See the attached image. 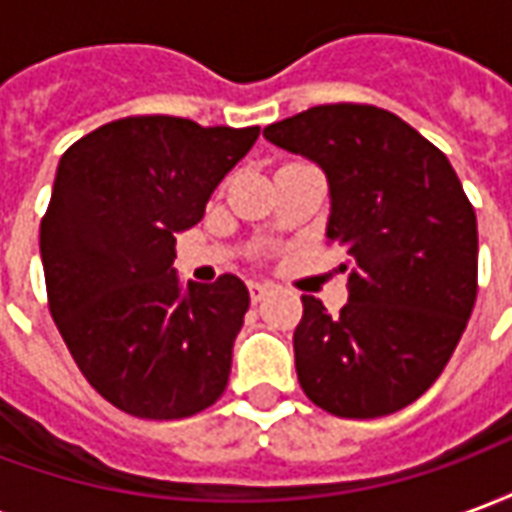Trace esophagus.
<instances>
[{
  "label": "esophagus",
  "instance_id": "34e87169",
  "mask_svg": "<svg viewBox=\"0 0 512 512\" xmlns=\"http://www.w3.org/2000/svg\"><path fill=\"white\" fill-rule=\"evenodd\" d=\"M268 290H271V285H266V282H249V296H252V301H263L268 296Z\"/></svg>",
  "mask_w": 512,
  "mask_h": 512
}]
</instances>
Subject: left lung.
Segmentation results:
<instances>
[{
    "label": "left lung",
    "instance_id": "1",
    "mask_svg": "<svg viewBox=\"0 0 512 512\" xmlns=\"http://www.w3.org/2000/svg\"><path fill=\"white\" fill-rule=\"evenodd\" d=\"M263 136L326 172V238L348 255V304L337 318L301 296V389L334 417L395 414L441 376L472 315V202L439 147L378 106H312Z\"/></svg>",
    "mask_w": 512,
    "mask_h": 512
}]
</instances>
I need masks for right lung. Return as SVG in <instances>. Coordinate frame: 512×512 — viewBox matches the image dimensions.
Segmentation results:
<instances>
[{"label":"right lung","instance_id":"obj_1","mask_svg":"<svg viewBox=\"0 0 512 512\" xmlns=\"http://www.w3.org/2000/svg\"><path fill=\"white\" fill-rule=\"evenodd\" d=\"M257 134L139 115L62 153L40 222L51 318L90 386L131 417H191L227 386L249 290L233 274L180 285L175 233L200 222Z\"/></svg>","mask_w":512,"mask_h":512}]
</instances>
